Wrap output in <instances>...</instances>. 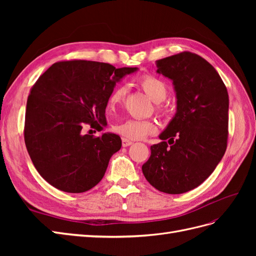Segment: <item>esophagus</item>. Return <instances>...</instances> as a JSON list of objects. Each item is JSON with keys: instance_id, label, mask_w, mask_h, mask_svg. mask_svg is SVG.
I'll use <instances>...</instances> for the list:
<instances>
[{"instance_id": "obj_1", "label": "esophagus", "mask_w": 256, "mask_h": 256, "mask_svg": "<svg viewBox=\"0 0 256 256\" xmlns=\"http://www.w3.org/2000/svg\"><path fill=\"white\" fill-rule=\"evenodd\" d=\"M132 143L134 142L131 141V140H129V138H122V147H127V146L132 144Z\"/></svg>"}]
</instances>
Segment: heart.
<instances>
[{
    "instance_id": "1",
    "label": "heart",
    "mask_w": 256,
    "mask_h": 256,
    "mask_svg": "<svg viewBox=\"0 0 256 256\" xmlns=\"http://www.w3.org/2000/svg\"><path fill=\"white\" fill-rule=\"evenodd\" d=\"M140 85L154 102L159 104L164 102L168 95V88L166 83L159 78L152 76H144L140 79ZM127 92L126 85H120L116 88L109 98V106H114L122 102ZM114 130L122 136L131 140H140L147 136L154 134L157 131L156 122L152 120H127L118 125H115Z\"/></svg>"
}]
</instances>
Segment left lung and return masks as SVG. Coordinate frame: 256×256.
Here are the masks:
<instances>
[{"instance_id":"8db88e82","label":"left lung","mask_w":256,"mask_h":256,"mask_svg":"<svg viewBox=\"0 0 256 256\" xmlns=\"http://www.w3.org/2000/svg\"><path fill=\"white\" fill-rule=\"evenodd\" d=\"M156 65L173 81L177 106L142 171L157 190L180 194L206 180L226 150L228 94L216 69L196 53H178Z\"/></svg>"}]
</instances>
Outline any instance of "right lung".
I'll return each instance as SVG.
<instances>
[{
	"label": "right lung",
	"mask_w": 256,
	"mask_h": 256,
	"mask_svg": "<svg viewBox=\"0 0 256 256\" xmlns=\"http://www.w3.org/2000/svg\"><path fill=\"white\" fill-rule=\"evenodd\" d=\"M136 70L79 60L58 62L38 78L26 102L24 141L46 182L81 193L102 180L110 158L120 150V138L109 132L95 138L82 129L90 125L102 131L116 83Z\"/></svg>",
	"instance_id": "1"
}]
</instances>
